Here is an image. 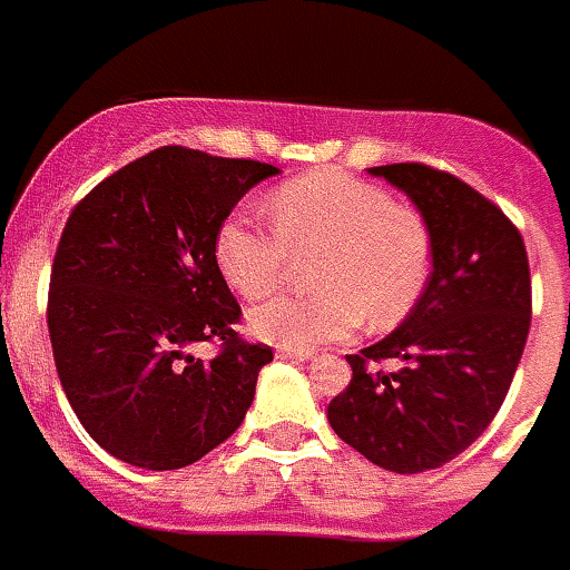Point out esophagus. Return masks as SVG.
I'll list each match as a JSON object with an SVG mask.
<instances>
[{"instance_id":"esophagus-1","label":"esophagus","mask_w":570,"mask_h":570,"mask_svg":"<svg viewBox=\"0 0 570 570\" xmlns=\"http://www.w3.org/2000/svg\"><path fill=\"white\" fill-rule=\"evenodd\" d=\"M278 358L306 361V358H313V350H289V346H278Z\"/></svg>"}]
</instances>
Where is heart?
I'll return each instance as SVG.
<instances>
[{
    "mask_svg": "<svg viewBox=\"0 0 570 570\" xmlns=\"http://www.w3.org/2000/svg\"><path fill=\"white\" fill-rule=\"evenodd\" d=\"M272 232L226 220L215 264L244 301L278 289L295 264L315 292L284 295L252 309V333L289 350L350 335L358 324L390 333L413 313L433 275L435 240L428 217L395 203L384 186L338 168L281 183L266 200Z\"/></svg>",
    "mask_w": 570,
    "mask_h": 570,
    "instance_id": "heart-1",
    "label": "heart"
}]
</instances>
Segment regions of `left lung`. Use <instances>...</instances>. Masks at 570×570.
I'll list each match as a JSON object with an SVG mask.
<instances>
[{
	"label": "left lung",
	"mask_w": 570,
	"mask_h": 570,
	"mask_svg": "<svg viewBox=\"0 0 570 570\" xmlns=\"http://www.w3.org/2000/svg\"><path fill=\"white\" fill-rule=\"evenodd\" d=\"M370 175L428 217L433 275L395 333L346 355L353 379L326 419L379 468L422 473L456 459L502 407L531 330V269L511 217L456 175L424 163ZM384 360L403 367L387 374L377 367Z\"/></svg>",
	"instance_id": "8db88e82"
}]
</instances>
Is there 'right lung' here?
Wrapping results in <instances>:
<instances>
[{"label":"right lung","mask_w":570,"mask_h":570,"mask_svg":"<svg viewBox=\"0 0 570 570\" xmlns=\"http://www.w3.org/2000/svg\"><path fill=\"white\" fill-rule=\"evenodd\" d=\"M278 168L160 146L97 183L68 215L51 266L48 333L79 424L111 456L177 470L226 442L272 346L240 338L215 264L235 203ZM209 340L212 360L190 346Z\"/></svg>","instance_id":"obj_1"}]
</instances>
